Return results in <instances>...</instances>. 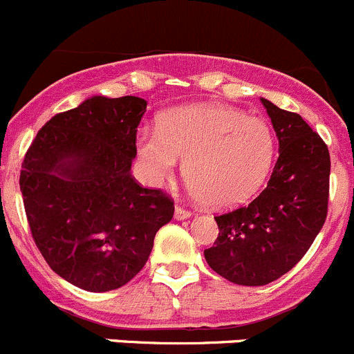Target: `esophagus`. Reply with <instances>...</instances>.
<instances>
[{"instance_id": "obj_1", "label": "esophagus", "mask_w": 354, "mask_h": 354, "mask_svg": "<svg viewBox=\"0 0 354 354\" xmlns=\"http://www.w3.org/2000/svg\"><path fill=\"white\" fill-rule=\"evenodd\" d=\"M174 218H176V220L191 218V212H187V209L180 208V206H176V212H174Z\"/></svg>"}]
</instances>
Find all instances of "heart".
Segmentation results:
<instances>
[{
    "label": "heart",
    "mask_w": 354,
    "mask_h": 354,
    "mask_svg": "<svg viewBox=\"0 0 354 354\" xmlns=\"http://www.w3.org/2000/svg\"><path fill=\"white\" fill-rule=\"evenodd\" d=\"M136 151L142 176L162 184L185 160L184 174L196 198L212 208L248 201L267 178L275 156L270 125L227 104L176 108L138 131Z\"/></svg>",
    "instance_id": "obj_1"
}]
</instances>
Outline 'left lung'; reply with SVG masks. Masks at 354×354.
I'll list each match as a JSON object with an SVG mask.
<instances>
[{
    "instance_id": "obj_1",
    "label": "left lung",
    "mask_w": 354,
    "mask_h": 354,
    "mask_svg": "<svg viewBox=\"0 0 354 354\" xmlns=\"http://www.w3.org/2000/svg\"><path fill=\"white\" fill-rule=\"evenodd\" d=\"M279 139L267 187L248 206L215 216L218 237L205 260L227 281L265 286L304 257L327 216L330 156L301 115L260 97Z\"/></svg>"
}]
</instances>
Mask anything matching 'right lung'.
<instances>
[{
  "instance_id": "right-lung-1",
  "label": "right lung",
  "mask_w": 354,
  "mask_h": 354,
  "mask_svg": "<svg viewBox=\"0 0 354 354\" xmlns=\"http://www.w3.org/2000/svg\"><path fill=\"white\" fill-rule=\"evenodd\" d=\"M138 96H91L37 132L20 172L36 246L51 270L89 292L122 288L141 272L174 201L131 176Z\"/></svg>"
}]
</instances>
